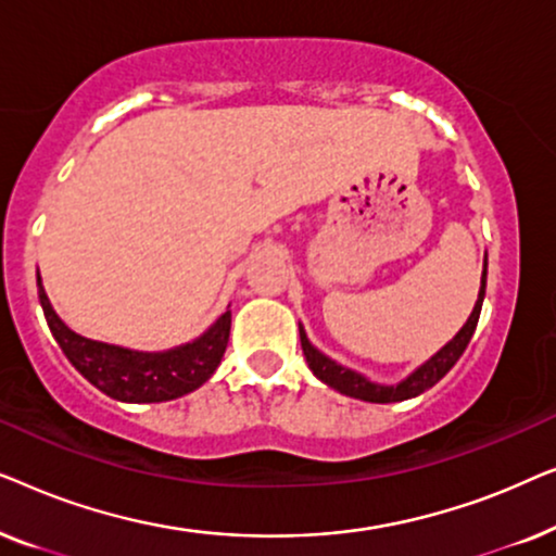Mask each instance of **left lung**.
Here are the masks:
<instances>
[{
	"label": "left lung",
	"mask_w": 556,
	"mask_h": 556,
	"mask_svg": "<svg viewBox=\"0 0 556 556\" xmlns=\"http://www.w3.org/2000/svg\"><path fill=\"white\" fill-rule=\"evenodd\" d=\"M485 276H489V257L483 261V273H481V291H478V301L473 311H470L468 321L463 324V329L455 333V337L447 341V344L440 349L438 354H432L428 362L420 364L413 375L407 379H402L397 384H377L367 379L359 371L349 369V367H341L329 356L318 352V349L311 344L306 331H303V326L299 324V331H301V349H303V356H306L308 362V369L314 371V375L321 379L324 384H329L331 390H337L341 394H346V397H354V400H364V402H402V400H409V397H417V394H422L425 390H430L432 384H438L440 379H443L447 371L453 369V364L460 359V354L466 352L470 337H473L476 326H478V316H481V306H483V295H485Z\"/></svg>",
	"instance_id": "obj_1"
}]
</instances>
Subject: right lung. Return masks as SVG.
Returning a JSON list of instances; mask_svg holds the SVG:
<instances>
[{"instance_id": "obj_1", "label": "right lung", "mask_w": 556, "mask_h": 556, "mask_svg": "<svg viewBox=\"0 0 556 556\" xmlns=\"http://www.w3.org/2000/svg\"><path fill=\"white\" fill-rule=\"evenodd\" d=\"M37 295H40L52 337L63 349L67 362L90 384L121 402H166L194 392L215 375L217 364L223 362L227 339H230L232 314L225 311L200 339L189 344L166 349V352H134V349L86 339L67 329L45 293L40 273H37Z\"/></svg>"}]
</instances>
